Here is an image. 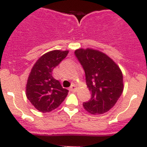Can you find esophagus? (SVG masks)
Listing matches in <instances>:
<instances>
[{
	"mask_svg": "<svg viewBox=\"0 0 147 147\" xmlns=\"http://www.w3.org/2000/svg\"><path fill=\"white\" fill-rule=\"evenodd\" d=\"M76 89H77V87H76V85H74V84H72L69 88V90L71 91H76Z\"/></svg>",
	"mask_w": 147,
	"mask_h": 147,
	"instance_id": "obj_1",
	"label": "esophagus"
}]
</instances>
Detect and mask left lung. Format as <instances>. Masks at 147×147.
Listing matches in <instances>:
<instances>
[{"label": "left lung", "mask_w": 147, "mask_h": 147, "mask_svg": "<svg viewBox=\"0 0 147 147\" xmlns=\"http://www.w3.org/2000/svg\"><path fill=\"white\" fill-rule=\"evenodd\" d=\"M75 55L85 71L87 86L91 93V98L83 103V107L93 115L107 113L124 89L120 67L107 54L93 49H79Z\"/></svg>", "instance_id": "obj_1"}]
</instances>
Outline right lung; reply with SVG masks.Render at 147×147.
Masks as SVG:
<instances>
[{
  "label": "right lung",
  "instance_id": "right-lung-1",
  "mask_svg": "<svg viewBox=\"0 0 147 147\" xmlns=\"http://www.w3.org/2000/svg\"><path fill=\"white\" fill-rule=\"evenodd\" d=\"M68 51L54 50L41 56L32 67L27 80L26 95L35 108L49 113L57 108L67 96L63 88L52 76V71L66 57Z\"/></svg>",
  "mask_w": 147,
  "mask_h": 147
}]
</instances>
